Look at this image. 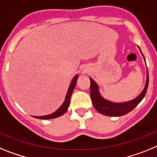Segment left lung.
Segmentation results:
<instances>
[{
  "instance_id": "1",
  "label": "left lung",
  "mask_w": 157,
  "mask_h": 157,
  "mask_svg": "<svg viewBox=\"0 0 157 157\" xmlns=\"http://www.w3.org/2000/svg\"><path fill=\"white\" fill-rule=\"evenodd\" d=\"M139 50L141 51V49L138 46ZM142 54L143 58L144 59V57ZM145 61V59H144ZM146 64V62H145ZM91 80V98H92V104L95 110L99 112L100 114L107 115V116H113V117H118L122 116L124 114H126L127 113L130 112L132 110L135 108L140 102L144 97V95L146 94L147 88L148 86V72L147 69V77H146V83L144 85V89L142 92L140 93V95H137V97L133 99L129 100L126 102H121V103H115L111 100L105 99L103 96L99 92V86L98 84L95 82V80L90 77Z\"/></svg>"
}]
</instances>
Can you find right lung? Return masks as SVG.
<instances>
[{"label": "right lung", "mask_w": 157, "mask_h": 157, "mask_svg": "<svg viewBox=\"0 0 157 157\" xmlns=\"http://www.w3.org/2000/svg\"><path fill=\"white\" fill-rule=\"evenodd\" d=\"M79 77V75H76L74 77L72 80V82H71L70 85L69 87V89H68L67 94H66V96H65V101L62 103V106L59 107V108L56 111H54V113L50 114H47V115H43V116H35V118H39V119H52V118H58V117L62 116V114H65L66 111H67L68 108L69 107V103H70V99L71 95L73 93V90H74L75 86H76V84H77V79Z\"/></svg>", "instance_id": "right-lung-1"}]
</instances>
